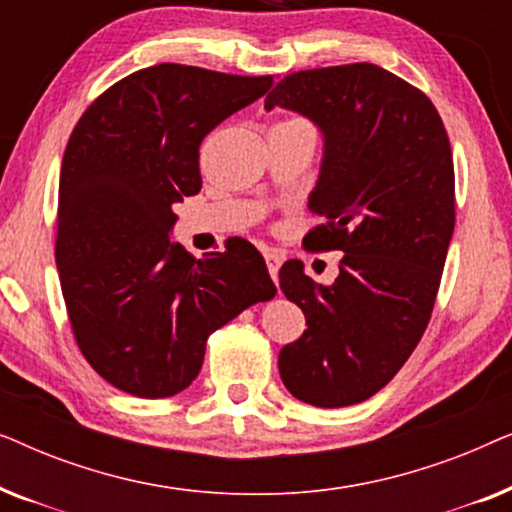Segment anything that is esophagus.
<instances>
[{"mask_svg": "<svg viewBox=\"0 0 512 512\" xmlns=\"http://www.w3.org/2000/svg\"><path fill=\"white\" fill-rule=\"evenodd\" d=\"M265 263H268V272L270 277L277 282V275H279V265H282V258H279L275 251H265Z\"/></svg>", "mask_w": 512, "mask_h": 512, "instance_id": "34e87169", "label": "esophagus"}]
</instances>
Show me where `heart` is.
<instances>
[{
    "label": "heart",
    "mask_w": 512,
    "mask_h": 512,
    "mask_svg": "<svg viewBox=\"0 0 512 512\" xmlns=\"http://www.w3.org/2000/svg\"><path fill=\"white\" fill-rule=\"evenodd\" d=\"M284 123H305L303 118H291V121H284ZM305 125H310V123H305Z\"/></svg>",
    "instance_id": "1"
}]
</instances>
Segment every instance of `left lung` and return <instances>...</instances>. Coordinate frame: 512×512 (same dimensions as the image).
Wrapping results in <instances>:
<instances>
[{
    "label": "left lung",
    "instance_id": "1",
    "mask_svg": "<svg viewBox=\"0 0 512 512\" xmlns=\"http://www.w3.org/2000/svg\"><path fill=\"white\" fill-rule=\"evenodd\" d=\"M275 107L324 135L307 207L326 223L305 242L345 254L331 286L314 284L300 261L279 270L307 321L279 352V375L298 401L345 408L403 368L431 319L454 233L450 139L422 90L370 62L284 76L265 97Z\"/></svg>",
    "mask_w": 512,
    "mask_h": 512
}]
</instances>
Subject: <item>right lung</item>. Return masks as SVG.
<instances>
[{
  "mask_svg": "<svg viewBox=\"0 0 512 512\" xmlns=\"http://www.w3.org/2000/svg\"><path fill=\"white\" fill-rule=\"evenodd\" d=\"M270 88L272 76L163 62L104 90L69 137L55 237L62 296L81 354L125 394L184 391L209 335L275 298L242 237L202 261L170 242L172 207L202 188V139Z\"/></svg>",
  "mask_w": 512,
  "mask_h": 512,
  "instance_id": "right-lung-1",
  "label": "right lung"
}]
</instances>
